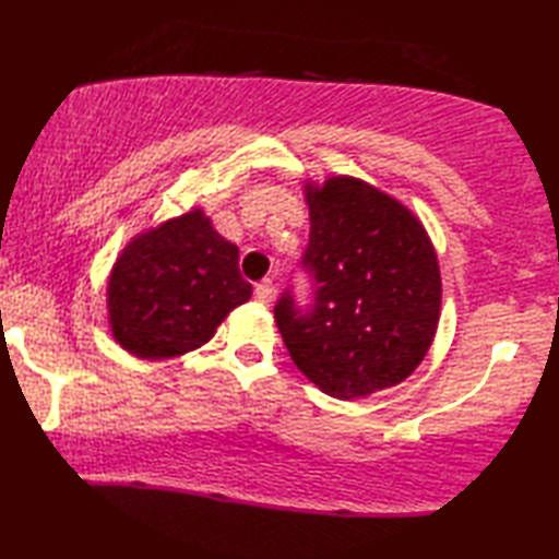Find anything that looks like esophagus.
<instances>
[{
    "instance_id": "obj_1",
    "label": "esophagus",
    "mask_w": 559,
    "mask_h": 559,
    "mask_svg": "<svg viewBox=\"0 0 559 559\" xmlns=\"http://www.w3.org/2000/svg\"><path fill=\"white\" fill-rule=\"evenodd\" d=\"M272 297H274V285L270 280H264L258 287H254V299H258L260 305H270Z\"/></svg>"
}]
</instances>
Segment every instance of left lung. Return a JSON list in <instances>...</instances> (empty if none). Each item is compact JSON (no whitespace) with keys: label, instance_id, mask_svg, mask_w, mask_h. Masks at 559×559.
<instances>
[{"label":"left lung","instance_id":"obj_1","mask_svg":"<svg viewBox=\"0 0 559 559\" xmlns=\"http://www.w3.org/2000/svg\"><path fill=\"white\" fill-rule=\"evenodd\" d=\"M301 270L311 301L287 289L274 305L295 366L324 393L354 400L393 388L427 356L442 277L427 233L403 203L360 179L309 186Z\"/></svg>","mask_w":559,"mask_h":559}]
</instances>
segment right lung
Here are the masks:
<instances>
[{"mask_svg": "<svg viewBox=\"0 0 559 559\" xmlns=\"http://www.w3.org/2000/svg\"><path fill=\"white\" fill-rule=\"evenodd\" d=\"M238 258L199 209L136 235L107 282L117 344L150 360L203 346L252 295Z\"/></svg>", "mask_w": 559, "mask_h": 559, "instance_id": "obj_1", "label": "right lung"}]
</instances>
